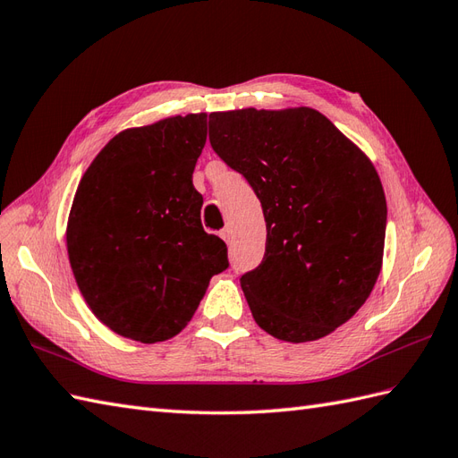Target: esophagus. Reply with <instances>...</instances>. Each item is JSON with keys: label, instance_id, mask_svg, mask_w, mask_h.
<instances>
[{"label": "esophagus", "instance_id": "obj_1", "mask_svg": "<svg viewBox=\"0 0 458 458\" xmlns=\"http://www.w3.org/2000/svg\"><path fill=\"white\" fill-rule=\"evenodd\" d=\"M220 238L225 240L226 243H230V240H232V230H230V226H226V228H222V230H220Z\"/></svg>", "mask_w": 458, "mask_h": 458}]
</instances>
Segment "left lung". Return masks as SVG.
Returning <instances> with one entry per match:
<instances>
[{"instance_id": "obj_1", "label": "left lung", "mask_w": 458, "mask_h": 458, "mask_svg": "<svg viewBox=\"0 0 458 458\" xmlns=\"http://www.w3.org/2000/svg\"><path fill=\"white\" fill-rule=\"evenodd\" d=\"M208 138L267 226L263 261L240 279L253 320L291 344L329 335L382 269L386 199L373 162L310 107L210 113Z\"/></svg>"}]
</instances>
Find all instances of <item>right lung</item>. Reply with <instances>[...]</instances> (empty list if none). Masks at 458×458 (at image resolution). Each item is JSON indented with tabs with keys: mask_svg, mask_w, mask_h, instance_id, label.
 Listing matches in <instances>:
<instances>
[{
	"mask_svg": "<svg viewBox=\"0 0 458 458\" xmlns=\"http://www.w3.org/2000/svg\"><path fill=\"white\" fill-rule=\"evenodd\" d=\"M205 142L207 113L167 116L113 136L85 169L66 248L83 301L114 334L140 344L177 335L228 267L193 187Z\"/></svg>",
	"mask_w": 458,
	"mask_h": 458,
	"instance_id": "1",
	"label": "right lung"
}]
</instances>
